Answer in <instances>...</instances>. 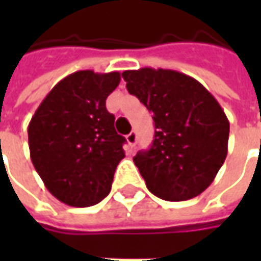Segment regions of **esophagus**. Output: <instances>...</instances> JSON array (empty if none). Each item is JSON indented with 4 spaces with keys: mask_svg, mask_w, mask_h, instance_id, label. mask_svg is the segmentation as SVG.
Segmentation results:
<instances>
[{
    "mask_svg": "<svg viewBox=\"0 0 261 261\" xmlns=\"http://www.w3.org/2000/svg\"><path fill=\"white\" fill-rule=\"evenodd\" d=\"M125 138H127V142H128V145L133 148L134 145H136V142H137V133H136V131H131L130 134L125 137Z\"/></svg>",
    "mask_w": 261,
    "mask_h": 261,
    "instance_id": "esophagus-1",
    "label": "esophagus"
}]
</instances>
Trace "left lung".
I'll list each match as a JSON object with an SVG mask.
<instances>
[{"mask_svg":"<svg viewBox=\"0 0 261 261\" xmlns=\"http://www.w3.org/2000/svg\"><path fill=\"white\" fill-rule=\"evenodd\" d=\"M123 78L127 91L153 113L152 147L133 158L148 190L166 201L201 194L228 153L229 121L217 99L173 69H127Z\"/></svg>","mask_w":261,"mask_h":261,"instance_id":"1","label":"left lung"}]
</instances>
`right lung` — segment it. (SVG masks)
I'll use <instances>...</instances> for the list:
<instances>
[{
	"mask_svg": "<svg viewBox=\"0 0 261 261\" xmlns=\"http://www.w3.org/2000/svg\"><path fill=\"white\" fill-rule=\"evenodd\" d=\"M120 72L76 71L48 92L28 127L32 164L44 186L71 207L102 201L124 158L125 138L114 130L106 99Z\"/></svg>",
	"mask_w": 261,
	"mask_h": 261,
	"instance_id": "obj_1",
	"label": "right lung"
}]
</instances>
